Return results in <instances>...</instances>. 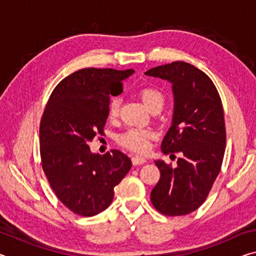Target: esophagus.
Wrapping results in <instances>:
<instances>
[{"mask_svg": "<svg viewBox=\"0 0 256 256\" xmlns=\"http://www.w3.org/2000/svg\"><path fill=\"white\" fill-rule=\"evenodd\" d=\"M132 162L134 166H138V164H146V159L144 157H140V156H134V157H132Z\"/></svg>", "mask_w": 256, "mask_h": 256, "instance_id": "esophagus-1", "label": "esophagus"}]
</instances>
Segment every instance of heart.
I'll return each instance as SVG.
<instances>
[{
    "label": "heart",
    "mask_w": 256,
    "mask_h": 256,
    "mask_svg": "<svg viewBox=\"0 0 256 256\" xmlns=\"http://www.w3.org/2000/svg\"><path fill=\"white\" fill-rule=\"evenodd\" d=\"M142 102L144 104L146 107L152 112H159L164 105V94L162 92H160L157 88H149L142 89L138 92ZM120 110V99L112 98L110 102L107 110L108 118L114 120L118 118ZM151 132L146 131V130H138V128H131L128 130L126 132L120 134L118 138V141L120 146H125V148L131 149L134 151H144L148 149L149 146V138H151Z\"/></svg>",
    "instance_id": "obj_1"
}]
</instances>
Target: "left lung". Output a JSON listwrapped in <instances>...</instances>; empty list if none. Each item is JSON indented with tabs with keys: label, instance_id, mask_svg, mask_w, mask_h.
I'll return each mask as SVG.
<instances>
[{
	"label": "left lung",
	"instance_id": "obj_1",
	"mask_svg": "<svg viewBox=\"0 0 256 256\" xmlns=\"http://www.w3.org/2000/svg\"><path fill=\"white\" fill-rule=\"evenodd\" d=\"M146 76L172 84L174 112L162 151L182 154L175 168L154 162L160 180L151 202L162 214H188L206 201L222 168L226 146L222 99L204 72L182 60L150 68Z\"/></svg>",
	"mask_w": 256,
	"mask_h": 256
}]
</instances>
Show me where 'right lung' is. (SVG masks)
<instances>
[{"label":"right lung","instance_id":"add662e5","mask_svg":"<svg viewBox=\"0 0 256 256\" xmlns=\"http://www.w3.org/2000/svg\"><path fill=\"white\" fill-rule=\"evenodd\" d=\"M133 70L88 68L55 86L40 120L42 170L58 200L74 214L92 216L107 209L132 162L120 150L96 154L88 144L104 133L110 96L123 92Z\"/></svg>","mask_w":256,"mask_h":256}]
</instances>
